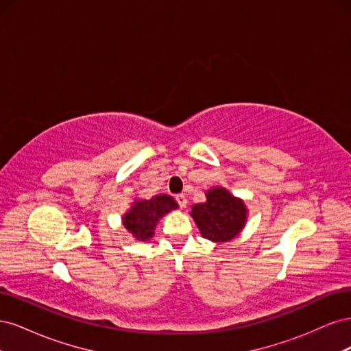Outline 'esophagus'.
<instances>
[{"label":"esophagus","mask_w":351,"mask_h":351,"mask_svg":"<svg viewBox=\"0 0 351 351\" xmlns=\"http://www.w3.org/2000/svg\"><path fill=\"white\" fill-rule=\"evenodd\" d=\"M176 200H177V204H178V206L180 208H186V204H187V199H186V196L184 195H177L176 196Z\"/></svg>","instance_id":"34e87169"}]
</instances>
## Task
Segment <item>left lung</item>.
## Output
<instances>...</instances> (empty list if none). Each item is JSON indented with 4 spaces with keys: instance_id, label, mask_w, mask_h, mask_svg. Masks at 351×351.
<instances>
[{
    "instance_id": "8db88e82",
    "label": "left lung",
    "mask_w": 351,
    "mask_h": 351,
    "mask_svg": "<svg viewBox=\"0 0 351 351\" xmlns=\"http://www.w3.org/2000/svg\"><path fill=\"white\" fill-rule=\"evenodd\" d=\"M190 215L195 219L202 237L215 243H226L246 226L247 208L244 202L232 196L224 187H212L206 192V202L192 206Z\"/></svg>"
}]
</instances>
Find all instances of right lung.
I'll list each match as a JSON object with an SVG mask.
<instances>
[{"label":"right lung","instance_id":"obj_1","mask_svg":"<svg viewBox=\"0 0 351 351\" xmlns=\"http://www.w3.org/2000/svg\"><path fill=\"white\" fill-rule=\"evenodd\" d=\"M178 204L168 195H156L149 200H134L132 208L123 215V226L137 241H147L155 234L156 224Z\"/></svg>","mask_w":351,"mask_h":351}]
</instances>
